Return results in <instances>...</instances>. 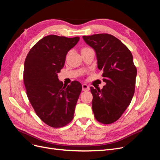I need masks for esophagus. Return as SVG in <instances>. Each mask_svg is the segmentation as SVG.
Listing matches in <instances>:
<instances>
[{"label":"esophagus","instance_id":"obj_1","mask_svg":"<svg viewBox=\"0 0 160 160\" xmlns=\"http://www.w3.org/2000/svg\"><path fill=\"white\" fill-rule=\"evenodd\" d=\"M82 89L83 91H88L89 90V87L87 84H83L82 85Z\"/></svg>","mask_w":160,"mask_h":160}]
</instances>
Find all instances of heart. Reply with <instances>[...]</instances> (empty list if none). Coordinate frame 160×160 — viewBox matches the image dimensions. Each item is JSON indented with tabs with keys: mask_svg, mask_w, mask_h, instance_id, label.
Instances as JSON below:
<instances>
[{
	"mask_svg": "<svg viewBox=\"0 0 160 160\" xmlns=\"http://www.w3.org/2000/svg\"><path fill=\"white\" fill-rule=\"evenodd\" d=\"M88 49V47H83L81 50H84V49Z\"/></svg>",
	"mask_w": 160,
	"mask_h": 160,
	"instance_id": "b5f03b06",
	"label": "heart"
}]
</instances>
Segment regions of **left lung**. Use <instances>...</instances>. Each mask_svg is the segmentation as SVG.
I'll return each instance as SVG.
<instances>
[{
    "instance_id": "left-lung-1",
    "label": "left lung",
    "mask_w": 160,
    "mask_h": 160,
    "mask_svg": "<svg viewBox=\"0 0 160 160\" xmlns=\"http://www.w3.org/2000/svg\"><path fill=\"white\" fill-rule=\"evenodd\" d=\"M83 38L95 51L98 69L103 71L106 83L102 89L90 88L94 116L101 123H112L121 118L134 95L137 69L132 54L122 41L109 34Z\"/></svg>"
}]
</instances>
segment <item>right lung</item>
Returning a JSON list of instances; mask_svg holds the SVG:
<instances>
[{"label":"right lung","mask_w":160,"mask_h":160,"mask_svg":"<svg viewBox=\"0 0 160 160\" xmlns=\"http://www.w3.org/2000/svg\"><path fill=\"white\" fill-rule=\"evenodd\" d=\"M79 41V37L48 35L26 57L23 80L28 99L38 117L52 128L64 127L73 119L82 85L74 81L65 86L57 74L65 65L67 52Z\"/></svg>","instance_id":"1"}]
</instances>
